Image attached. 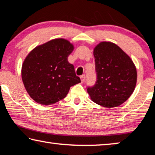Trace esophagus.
I'll use <instances>...</instances> for the list:
<instances>
[{
	"label": "esophagus",
	"mask_w": 155,
	"mask_h": 155,
	"mask_svg": "<svg viewBox=\"0 0 155 155\" xmlns=\"http://www.w3.org/2000/svg\"><path fill=\"white\" fill-rule=\"evenodd\" d=\"M81 82L82 83H83L84 81H85V74H83V75H82V76H81Z\"/></svg>",
	"instance_id": "1"
}]
</instances>
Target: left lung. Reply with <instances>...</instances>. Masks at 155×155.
<instances>
[{"label":"left lung","instance_id":"obj_1","mask_svg":"<svg viewBox=\"0 0 155 155\" xmlns=\"http://www.w3.org/2000/svg\"><path fill=\"white\" fill-rule=\"evenodd\" d=\"M97 81L87 93L94 103L106 108L117 107L135 90L137 69L130 57L111 41H101L94 49Z\"/></svg>","mask_w":155,"mask_h":155}]
</instances>
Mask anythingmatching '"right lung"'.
<instances>
[{"mask_svg":"<svg viewBox=\"0 0 155 155\" xmlns=\"http://www.w3.org/2000/svg\"><path fill=\"white\" fill-rule=\"evenodd\" d=\"M74 45L54 39L34 48L26 57L21 74L28 95L36 103L51 105L66 96L71 86L81 83L68 57Z\"/></svg>","mask_w":155,"mask_h":155,"instance_id":"right-lung-1","label":"right lung"}]
</instances>
